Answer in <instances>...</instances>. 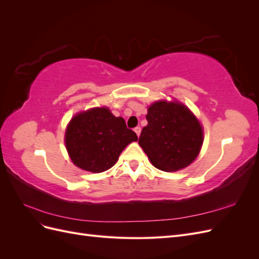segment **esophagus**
<instances>
[{
    "mask_svg": "<svg viewBox=\"0 0 259 259\" xmlns=\"http://www.w3.org/2000/svg\"><path fill=\"white\" fill-rule=\"evenodd\" d=\"M134 132L136 133L137 136H139V135H140V132H142V128H140L139 126H136V127L134 128Z\"/></svg>",
    "mask_w": 259,
    "mask_h": 259,
    "instance_id": "34e87169",
    "label": "esophagus"
}]
</instances>
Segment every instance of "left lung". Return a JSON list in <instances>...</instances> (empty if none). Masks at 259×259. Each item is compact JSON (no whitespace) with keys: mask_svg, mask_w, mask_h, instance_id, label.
Wrapping results in <instances>:
<instances>
[{"mask_svg":"<svg viewBox=\"0 0 259 259\" xmlns=\"http://www.w3.org/2000/svg\"><path fill=\"white\" fill-rule=\"evenodd\" d=\"M146 119L148 124L138 143L156 168L179 170L197 158L203 143V131L187 107L179 103L156 101L148 108Z\"/></svg>","mask_w":259,"mask_h":259,"instance_id":"8db88e82","label":"left lung"}]
</instances>
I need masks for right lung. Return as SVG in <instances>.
<instances>
[{"label":"right lung","instance_id":"1","mask_svg":"<svg viewBox=\"0 0 259 259\" xmlns=\"http://www.w3.org/2000/svg\"><path fill=\"white\" fill-rule=\"evenodd\" d=\"M137 139L123 117L114 116L108 108H94L72 117L65 143L77 167L101 173L112 167L124 148Z\"/></svg>","mask_w":259,"mask_h":259}]
</instances>
